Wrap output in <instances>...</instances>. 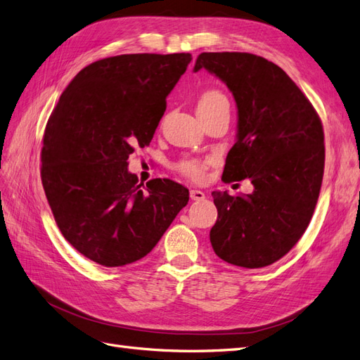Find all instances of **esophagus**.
I'll return each mask as SVG.
<instances>
[{"mask_svg":"<svg viewBox=\"0 0 360 360\" xmlns=\"http://www.w3.org/2000/svg\"><path fill=\"white\" fill-rule=\"evenodd\" d=\"M191 198L193 201H201L205 198V193L202 191H198V189H192L191 191Z\"/></svg>","mask_w":360,"mask_h":360,"instance_id":"obj_1","label":"esophagus"}]
</instances>
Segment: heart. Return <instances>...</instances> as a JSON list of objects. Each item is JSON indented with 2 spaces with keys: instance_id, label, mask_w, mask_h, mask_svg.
<instances>
[{
  "instance_id": "b5f03b06",
  "label": "heart",
  "mask_w": 360,
  "mask_h": 360,
  "mask_svg": "<svg viewBox=\"0 0 360 360\" xmlns=\"http://www.w3.org/2000/svg\"><path fill=\"white\" fill-rule=\"evenodd\" d=\"M217 103H228L226 97L221 91L209 90L201 96V99L198 102V108L212 106V105H217ZM180 169H181V172L186 174V176H189L191 179L200 180L204 176L205 163H202L200 160H184V162L180 163Z\"/></svg>"
}]
</instances>
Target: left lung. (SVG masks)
<instances>
[{
	"instance_id": "obj_1",
	"label": "left lung",
	"mask_w": 360,
	"mask_h": 360,
	"mask_svg": "<svg viewBox=\"0 0 360 360\" xmlns=\"http://www.w3.org/2000/svg\"><path fill=\"white\" fill-rule=\"evenodd\" d=\"M217 76L237 105L236 144L222 180L249 179L254 192H212L217 221L214 254L234 266L266 267L284 257L307 230L324 171L319 114L276 64L246 52H202L193 72Z\"/></svg>"
}]
</instances>
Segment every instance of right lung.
<instances>
[{
	"label": "right lung",
	"mask_w": 360,
	"mask_h": 360,
	"mask_svg": "<svg viewBox=\"0 0 360 360\" xmlns=\"http://www.w3.org/2000/svg\"><path fill=\"white\" fill-rule=\"evenodd\" d=\"M191 53H124L84 68L48 120L41 183L64 238L94 263L126 266L146 257L189 201L168 179L146 188L129 155L148 146L167 96Z\"/></svg>",
	"instance_id": "right-lung-1"
}]
</instances>
